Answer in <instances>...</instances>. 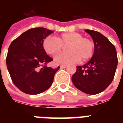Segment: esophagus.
<instances>
[{"label": "esophagus", "mask_w": 123, "mask_h": 123, "mask_svg": "<svg viewBox=\"0 0 123 123\" xmlns=\"http://www.w3.org/2000/svg\"><path fill=\"white\" fill-rule=\"evenodd\" d=\"M60 67H61V69H64V68H66L67 67V66H66V65H61V66H60Z\"/></svg>", "instance_id": "34e87169"}]
</instances>
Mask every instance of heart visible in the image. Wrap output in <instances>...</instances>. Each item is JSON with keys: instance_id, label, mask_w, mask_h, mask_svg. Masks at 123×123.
Instances as JSON below:
<instances>
[{"instance_id": "obj_1", "label": "heart", "mask_w": 123, "mask_h": 123, "mask_svg": "<svg viewBox=\"0 0 123 123\" xmlns=\"http://www.w3.org/2000/svg\"><path fill=\"white\" fill-rule=\"evenodd\" d=\"M69 52L62 53L54 58L56 64L67 65L75 63L81 59L86 61L92 57L94 43L91 39L84 37L82 34L69 32L61 34L57 38L48 36L43 41L44 51L50 55H55L62 50L63 46H68Z\"/></svg>"}]
</instances>
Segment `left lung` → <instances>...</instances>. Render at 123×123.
Segmentation results:
<instances>
[{
	"instance_id": "obj_1",
	"label": "left lung",
	"mask_w": 123,
	"mask_h": 123,
	"mask_svg": "<svg viewBox=\"0 0 123 123\" xmlns=\"http://www.w3.org/2000/svg\"><path fill=\"white\" fill-rule=\"evenodd\" d=\"M94 43V52L89 61L77 66L71 80L74 86L89 94H96L106 89L112 82L117 66L114 45L99 32L85 30Z\"/></svg>"
}]
</instances>
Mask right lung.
<instances>
[{"instance_id": "1", "label": "right lung", "mask_w": 123, "mask_h": 123, "mask_svg": "<svg viewBox=\"0 0 123 123\" xmlns=\"http://www.w3.org/2000/svg\"><path fill=\"white\" fill-rule=\"evenodd\" d=\"M52 31L43 27L31 29L13 40L8 48L6 64L13 84L21 91L37 94L52 86L59 69L47 67L53 59L46 54L43 41Z\"/></svg>"}]
</instances>
